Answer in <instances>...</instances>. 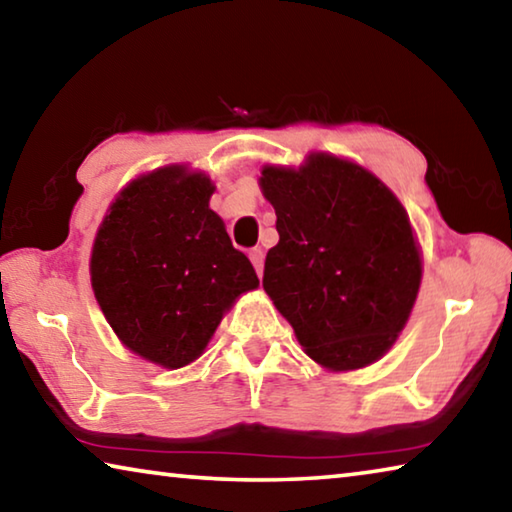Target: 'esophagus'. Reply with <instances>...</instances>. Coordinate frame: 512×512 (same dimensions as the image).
<instances>
[{"mask_svg": "<svg viewBox=\"0 0 512 512\" xmlns=\"http://www.w3.org/2000/svg\"><path fill=\"white\" fill-rule=\"evenodd\" d=\"M248 257H250V262H253L257 275H262L264 273V250L262 248H253L248 253Z\"/></svg>", "mask_w": 512, "mask_h": 512, "instance_id": "esophagus-1", "label": "esophagus"}]
</instances>
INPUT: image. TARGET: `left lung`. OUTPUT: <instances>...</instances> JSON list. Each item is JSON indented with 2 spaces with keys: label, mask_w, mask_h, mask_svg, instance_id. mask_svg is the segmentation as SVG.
Here are the masks:
<instances>
[{
  "label": "left lung",
  "mask_w": 512,
  "mask_h": 512,
  "mask_svg": "<svg viewBox=\"0 0 512 512\" xmlns=\"http://www.w3.org/2000/svg\"><path fill=\"white\" fill-rule=\"evenodd\" d=\"M259 187L280 241L264 291L320 366L366 368L411 316L422 255L397 196L357 162L309 153L298 169L264 164Z\"/></svg>",
  "instance_id": "left-lung-1"
}]
</instances>
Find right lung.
I'll use <instances>...</instances> for the list:
<instances>
[{
    "label": "right lung",
    "mask_w": 512,
    "mask_h": 512,
    "mask_svg": "<svg viewBox=\"0 0 512 512\" xmlns=\"http://www.w3.org/2000/svg\"><path fill=\"white\" fill-rule=\"evenodd\" d=\"M212 194L203 171L155 169L121 189L94 237V298L117 339L155 366L196 361L225 311L259 287Z\"/></svg>",
    "instance_id": "obj_1"
}]
</instances>
